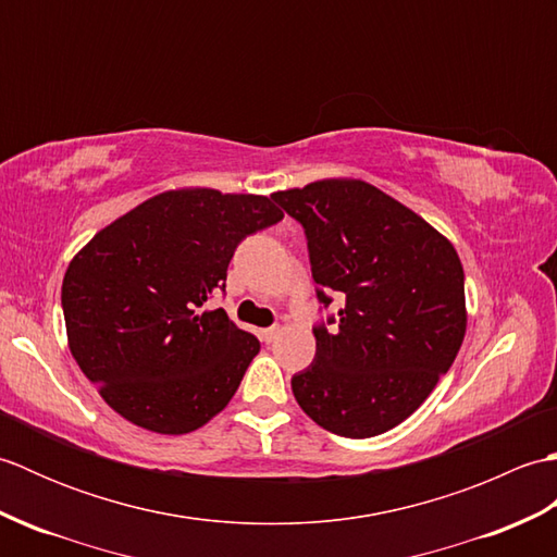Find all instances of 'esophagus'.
<instances>
[{
  "instance_id": "obj_1",
  "label": "esophagus",
  "mask_w": 557,
  "mask_h": 557,
  "mask_svg": "<svg viewBox=\"0 0 557 557\" xmlns=\"http://www.w3.org/2000/svg\"><path fill=\"white\" fill-rule=\"evenodd\" d=\"M280 333H282L280 327H265V330H260V339H263V342H275L280 337Z\"/></svg>"
}]
</instances>
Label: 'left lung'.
<instances>
[{"label": "left lung", "mask_w": 557, "mask_h": 557, "mask_svg": "<svg viewBox=\"0 0 557 557\" xmlns=\"http://www.w3.org/2000/svg\"><path fill=\"white\" fill-rule=\"evenodd\" d=\"M272 198L309 239L318 299L342 294L337 330L292 377L299 407L325 431L381 435L417 411L467 333L465 268L417 212L369 182L321 180ZM330 323H335L330 318Z\"/></svg>", "instance_id": "1"}]
</instances>
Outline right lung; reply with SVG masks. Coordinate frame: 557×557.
Wrapping results in <instances>:
<instances>
[{
	"label": "right lung",
	"instance_id": "add662e5",
	"mask_svg": "<svg viewBox=\"0 0 557 557\" xmlns=\"http://www.w3.org/2000/svg\"><path fill=\"white\" fill-rule=\"evenodd\" d=\"M282 218L268 196L172 188L71 258L62 282L71 357L120 417L184 435L230 405L260 342L203 304L224 287L236 244Z\"/></svg>",
	"mask_w": 557,
	"mask_h": 557
}]
</instances>
